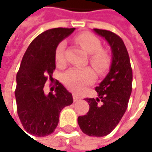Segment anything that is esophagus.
<instances>
[{"label": "esophagus", "instance_id": "esophagus-1", "mask_svg": "<svg viewBox=\"0 0 152 152\" xmlns=\"http://www.w3.org/2000/svg\"><path fill=\"white\" fill-rule=\"evenodd\" d=\"M73 100H74V102H78V101L80 100V98H79L78 96H77L75 94H74V95H73Z\"/></svg>", "mask_w": 152, "mask_h": 152}]
</instances>
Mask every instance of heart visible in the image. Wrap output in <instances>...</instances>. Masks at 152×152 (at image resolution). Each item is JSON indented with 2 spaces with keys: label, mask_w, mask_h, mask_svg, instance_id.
<instances>
[{
  "label": "heart",
  "mask_w": 152,
  "mask_h": 152,
  "mask_svg": "<svg viewBox=\"0 0 152 152\" xmlns=\"http://www.w3.org/2000/svg\"><path fill=\"white\" fill-rule=\"evenodd\" d=\"M75 42L90 54V64L99 74H103L109 69L111 58L106 50H102V44L99 38L90 33H83L75 37ZM65 49L66 42H60L55 50L56 64L59 66L66 62ZM94 79L95 73L90 67H72L62 75L63 84L75 93L81 92L86 86L94 83Z\"/></svg>",
  "instance_id": "1"
}]
</instances>
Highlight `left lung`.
Masks as SVG:
<instances>
[{
    "label": "left lung",
    "mask_w": 152,
    "mask_h": 152,
    "mask_svg": "<svg viewBox=\"0 0 152 152\" xmlns=\"http://www.w3.org/2000/svg\"><path fill=\"white\" fill-rule=\"evenodd\" d=\"M105 38L112 51V62L106 77L95 88L97 98H86L90 109L77 118L82 132L89 136L102 137L110 134L124 116L132 93L133 71L123 40L113 32L94 28Z\"/></svg>",
    "instance_id": "1"
}]
</instances>
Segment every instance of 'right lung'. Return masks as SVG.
I'll list each match as a JSON object with an SVG mask.
<instances>
[{"mask_svg":"<svg viewBox=\"0 0 152 152\" xmlns=\"http://www.w3.org/2000/svg\"><path fill=\"white\" fill-rule=\"evenodd\" d=\"M74 30L58 27L44 31L33 40L23 56L17 73L15 96L21 124L34 136L42 137L53 133L61 110L73 103L72 94L58 81L55 94H46L44 85L48 79L53 80L56 47Z\"/></svg>","mask_w":152,"mask_h":152,"instance_id":"add662e5","label":"right lung"}]
</instances>
